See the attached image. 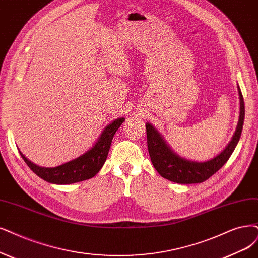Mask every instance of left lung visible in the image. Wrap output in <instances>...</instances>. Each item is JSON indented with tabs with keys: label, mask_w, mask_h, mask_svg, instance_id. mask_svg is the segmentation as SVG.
Returning a JSON list of instances; mask_svg holds the SVG:
<instances>
[{
	"label": "left lung",
	"mask_w": 258,
	"mask_h": 258,
	"mask_svg": "<svg viewBox=\"0 0 258 258\" xmlns=\"http://www.w3.org/2000/svg\"><path fill=\"white\" fill-rule=\"evenodd\" d=\"M237 89L239 93L240 111L234 135L220 153L208 160L195 161L179 156L151 123H146L151 161L161 176L177 184H197L204 182L224 166L240 139L244 121V102L238 85Z\"/></svg>",
	"instance_id": "left-lung-1"
}]
</instances>
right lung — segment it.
Instances as JSON below:
<instances>
[{
  "instance_id": "obj_1",
  "label": "right lung",
  "mask_w": 258,
  "mask_h": 258,
  "mask_svg": "<svg viewBox=\"0 0 258 258\" xmlns=\"http://www.w3.org/2000/svg\"><path fill=\"white\" fill-rule=\"evenodd\" d=\"M125 118H118L106 125L95 144L84 154L76 157L68 163L53 168H45L37 166L31 160H28L20 152L21 157L26 165L31 168L35 174H37L45 182L56 185H67L82 182L97 175L107 158L108 151L111 145V140L116 134L121 124Z\"/></svg>"
}]
</instances>
